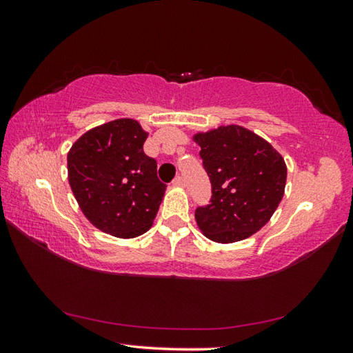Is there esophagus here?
Masks as SVG:
<instances>
[{"label":"esophagus","instance_id":"obj_1","mask_svg":"<svg viewBox=\"0 0 353 353\" xmlns=\"http://www.w3.org/2000/svg\"><path fill=\"white\" fill-rule=\"evenodd\" d=\"M172 185H174V187H183L185 179L181 174H179V176L174 177V181H172Z\"/></svg>","mask_w":353,"mask_h":353}]
</instances>
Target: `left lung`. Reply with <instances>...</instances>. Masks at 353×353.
I'll return each mask as SVG.
<instances>
[{"label": "left lung", "mask_w": 353, "mask_h": 353, "mask_svg": "<svg viewBox=\"0 0 353 353\" xmlns=\"http://www.w3.org/2000/svg\"><path fill=\"white\" fill-rule=\"evenodd\" d=\"M202 168L212 183L207 205L194 216L216 243L244 240L265 225L283 198L286 166L276 149L250 130L223 126L198 134Z\"/></svg>", "instance_id": "obj_1"}]
</instances>
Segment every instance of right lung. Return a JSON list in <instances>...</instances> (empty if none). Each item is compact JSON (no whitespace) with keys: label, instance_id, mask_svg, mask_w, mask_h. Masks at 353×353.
<instances>
[{"label":"right lung","instance_id":"obj_1","mask_svg":"<svg viewBox=\"0 0 353 353\" xmlns=\"http://www.w3.org/2000/svg\"><path fill=\"white\" fill-rule=\"evenodd\" d=\"M148 134L135 119H115L83 134L68 152V181L81 210L99 230L119 238L151 227L166 185L143 151Z\"/></svg>","mask_w":353,"mask_h":353}]
</instances>
